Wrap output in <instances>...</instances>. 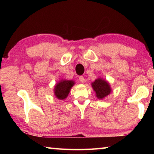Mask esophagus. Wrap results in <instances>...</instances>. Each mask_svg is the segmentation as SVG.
<instances>
[{
	"instance_id": "1",
	"label": "esophagus",
	"mask_w": 154,
	"mask_h": 154,
	"mask_svg": "<svg viewBox=\"0 0 154 154\" xmlns=\"http://www.w3.org/2000/svg\"><path fill=\"white\" fill-rule=\"evenodd\" d=\"M79 81H80L81 83H84L85 82V79L83 76H79Z\"/></svg>"
}]
</instances>
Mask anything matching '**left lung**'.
I'll list each match as a JSON object with an SVG mask.
<instances>
[{
  "label": "left lung",
  "instance_id": "obj_1",
  "mask_svg": "<svg viewBox=\"0 0 154 154\" xmlns=\"http://www.w3.org/2000/svg\"><path fill=\"white\" fill-rule=\"evenodd\" d=\"M92 88L95 91L97 98L102 99L109 95L111 92V89L106 81L103 79H97L92 83Z\"/></svg>",
  "mask_w": 154,
  "mask_h": 154
}]
</instances>
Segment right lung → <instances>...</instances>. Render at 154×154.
Wrapping results in <instances>:
<instances>
[{
	"label": "right lung",
	"mask_w": 154,
	"mask_h": 154,
	"mask_svg": "<svg viewBox=\"0 0 154 154\" xmlns=\"http://www.w3.org/2000/svg\"><path fill=\"white\" fill-rule=\"evenodd\" d=\"M73 81L71 80H62L55 86L54 89V94L55 96L58 99L64 100L67 97L68 94H69L71 88L74 85Z\"/></svg>",
	"instance_id": "obj_1"
}]
</instances>
